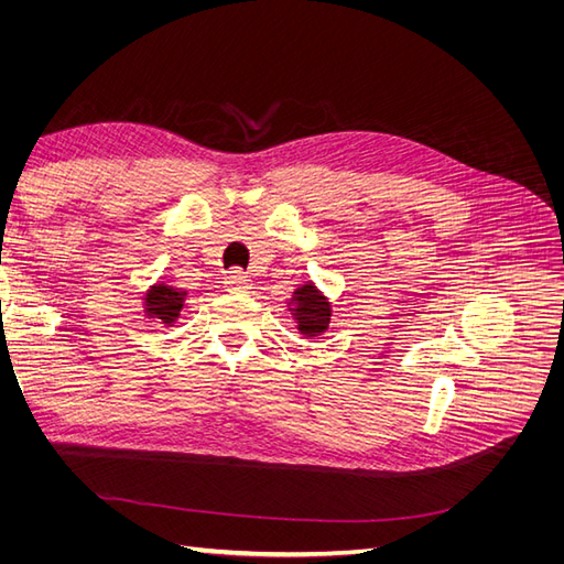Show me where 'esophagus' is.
Wrapping results in <instances>:
<instances>
[{"instance_id": "1", "label": "esophagus", "mask_w": 564, "mask_h": 564, "mask_svg": "<svg viewBox=\"0 0 564 564\" xmlns=\"http://www.w3.org/2000/svg\"><path fill=\"white\" fill-rule=\"evenodd\" d=\"M251 289V280L245 275L242 270H232L226 275V292L230 294H247Z\"/></svg>"}]
</instances>
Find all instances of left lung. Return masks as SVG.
Returning a JSON list of instances; mask_svg holds the SVG:
<instances>
[{"instance_id": "1", "label": "left lung", "mask_w": 564, "mask_h": 564, "mask_svg": "<svg viewBox=\"0 0 564 564\" xmlns=\"http://www.w3.org/2000/svg\"><path fill=\"white\" fill-rule=\"evenodd\" d=\"M286 308L296 322L299 334L305 338L322 336L329 329L332 301L324 296V292H319V286L311 280L294 289L292 299H289V303H286Z\"/></svg>"}]
</instances>
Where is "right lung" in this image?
I'll list each match as a JSON object with an SVG mask.
<instances>
[{
  "mask_svg": "<svg viewBox=\"0 0 564 564\" xmlns=\"http://www.w3.org/2000/svg\"><path fill=\"white\" fill-rule=\"evenodd\" d=\"M187 299V289H178L164 280L150 284L143 294V315L150 322L174 327Z\"/></svg>",
  "mask_w": 564,
  "mask_h": 564,
  "instance_id": "add662e5",
  "label": "right lung"
}]
</instances>
